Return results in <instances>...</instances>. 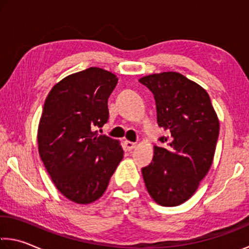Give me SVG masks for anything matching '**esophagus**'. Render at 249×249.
I'll return each mask as SVG.
<instances>
[{"instance_id":"esophagus-1","label":"esophagus","mask_w":249,"mask_h":249,"mask_svg":"<svg viewBox=\"0 0 249 249\" xmlns=\"http://www.w3.org/2000/svg\"><path fill=\"white\" fill-rule=\"evenodd\" d=\"M124 144H125V147L127 148V151H132V149L135 148L136 146L135 143H133V142H129V141H125Z\"/></svg>"}]
</instances>
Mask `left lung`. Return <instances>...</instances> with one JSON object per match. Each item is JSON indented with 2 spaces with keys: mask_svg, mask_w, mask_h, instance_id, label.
<instances>
[{
  "mask_svg": "<svg viewBox=\"0 0 249 249\" xmlns=\"http://www.w3.org/2000/svg\"><path fill=\"white\" fill-rule=\"evenodd\" d=\"M153 93L157 123L171 132L160 137L153 161L142 168L149 195L161 206H177L194 195L212 166L219 121L206 90L176 72L142 77Z\"/></svg>",
  "mask_w": 249,
  "mask_h": 249,
  "instance_id": "obj_1",
  "label": "left lung"
}]
</instances>
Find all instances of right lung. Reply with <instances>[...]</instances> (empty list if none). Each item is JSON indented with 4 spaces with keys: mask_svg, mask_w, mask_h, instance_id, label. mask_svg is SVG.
I'll return each mask as SVG.
<instances>
[{
    "mask_svg": "<svg viewBox=\"0 0 249 249\" xmlns=\"http://www.w3.org/2000/svg\"><path fill=\"white\" fill-rule=\"evenodd\" d=\"M116 84L113 73L89 68L63 78L45 100L39 156L55 186L74 203L100 198L124 156L117 141L96 131L107 123V100Z\"/></svg>",
    "mask_w": 249,
    "mask_h": 249,
    "instance_id": "obj_1",
    "label": "right lung"
}]
</instances>
